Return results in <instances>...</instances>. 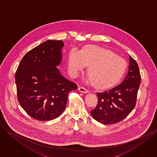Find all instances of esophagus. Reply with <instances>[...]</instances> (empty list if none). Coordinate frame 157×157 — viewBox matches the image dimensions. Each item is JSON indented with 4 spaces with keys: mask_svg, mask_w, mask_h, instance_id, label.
I'll return each instance as SVG.
<instances>
[{
    "mask_svg": "<svg viewBox=\"0 0 157 157\" xmlns=\"http://www.w3.org/2000/svg\"><path fill=\"white\" fill-rule=\"evenodd\" d=\"M78 90L83 93H88L89 92V90L83 87V86H80V87L78 88Z\"/></svg>",
    "mask_w": 157,
    "mask_h": 157,
    "instance_id": "obj_1",
    "label": "esophagus"
}]
</instances>
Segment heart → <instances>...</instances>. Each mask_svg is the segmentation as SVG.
<instances>
[{
    "label": "heart",
    "mask_w": 157,
    "mask_h": 157,
    "mask_svg": "<svg viewBox=\"0 0 157 157\" xmlns=\"http://www.w3.org/2000/svg\"><path fill=\"white\" fill-rule=\"evenodd\" d=\"M88 65L87 75L97 88L105 89L115 85L122 77L127 68V61L111 50L88 46L82 51L76 48L69 52L67 67L70 74L76 75Z\"/></svg>",
    "instance_id": "b5f03b06"
}]
</instances>
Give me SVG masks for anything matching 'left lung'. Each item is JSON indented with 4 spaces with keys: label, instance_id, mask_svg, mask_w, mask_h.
Returning <instances> with one entry per match:
<instances>
[{
    "label": "left lung",
    "instance_id": "1",
    "mask_svg": "<svg viewBox=\"0 0 157 157\" xmlns=\"http://www.w3.org/2000/svg\"><path fill=\"white\" fill-rule=\"evenodd\" d=\"M140 82L138 65L130 56L128 72L124 81L111 89L97 93L98 103L90 111L93 118L103 124H113L124 120L135 107Z\"/></svg>",
    "mask_w": 157,
    "mask_h": 157
}]
</instances>
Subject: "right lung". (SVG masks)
<instances>
[{
  "label": "right lung",
  "instance_id": "right-lung-1",
  "mask_svg": "<svg viewBox=\"0 0 157 157\" xmlns=\"http://www.w3.org/2000/svg\"><path fill=\"white\" fill-rule=\"evenodd\" d=\"M62 40H48L28 52L15 73L17 98L33 118L47 121L59 117L65 109L68 93L75 83L60 74Z\"/></svg>",
  "mask_w": 157,
  "mask_h": 157
}]
</instances>
